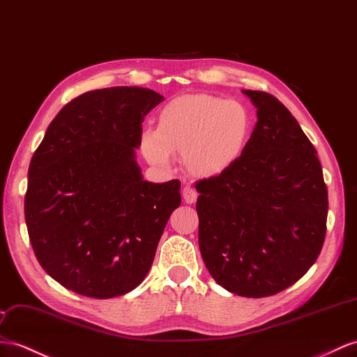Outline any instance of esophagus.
<instances>
[{"mask_svg":"<svg viewBox=\"0 0 357 357\" xmlns=\"http://www.w3.org/2000/svg\"><path fill=\"white\" fill-rule=\"evenodd\" d=\"M182 196H184V200L187 204H195L196 199H197V193L193 187L185 185L184 190H182Z\"/></svg>","mask_w":357,"mask_h":357,"instance_id":"esophagus-1","label":"esophagus"}]
</instances>
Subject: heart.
<instances>
[{
	"instance_id": "1",
	"label": "heart",
	"mask_w": 357,
	"mask_h": 357,
	"mask_svg": "<svg viewBox=\"0 0 357 357\" xmlns=\"http://www.w3.org/2000/svg\"><path fill=\"white\" fill-rule=\"evenodd\" d=\"M252 131V114L238 100L184 95L160 109L157 131L144 130L140 148L153 166L169 169L172 152H178L190 173L211 178L240 160Z\"/></svg>"
}]
</instances>
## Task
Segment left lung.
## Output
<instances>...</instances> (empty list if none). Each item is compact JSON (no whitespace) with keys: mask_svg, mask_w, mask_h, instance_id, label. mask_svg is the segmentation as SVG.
<instances>
[{"mask_svg":"<svg viewBox=\"0 0 357 357\" xmlns=\"http://www.w3.org/2000/svg\"><path fill=\"white\" fill-rule=\"evenodd\" d=\"M258 122L231 169L196 182L199 248L208 271L236 296L287 289L323 249L327 187L314 144L266 91L243 90Z\"/></svg>","mask_w":357,"mask_h":357,"instance_id":"left-lung-1","label":"left lung"}]
</instances>
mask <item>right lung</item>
<instances>
[{
  "label": "right lung",
  "mask_w": 357,
  "mask_h": 357,
  "mask_svg": "<svg viewBox=\"0 0 357 357\" xmlns=\"http://www.w3.org/2000/svg\"><path fill=\"white\" fill-rule=\"evenodd\" d=\"M162 99L143 87L86 91L33 155L24 206L33 250L77 294L112 298L139 287L181 205L178 179L144 181L135 161L143 119Z\"/></svg>",
  "instance_id": "obj_1"
}]
</instances>
